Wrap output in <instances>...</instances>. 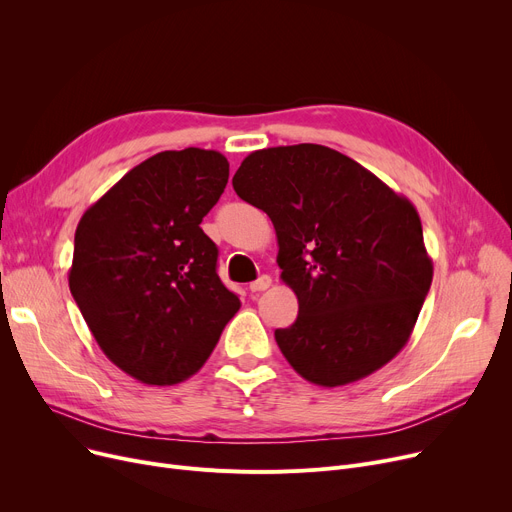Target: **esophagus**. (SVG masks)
<instances>
[{"label": "esophagus", "instance_id": "34e87169", "mask_svg": "<svg viewBox=\"0 0 512 512\" xmlns=\"http://www.w3.org/2000/svg\"><path fill=\"white\" fill-rule=\"evenodd\" d=\"M272 286V278L270 276H259L255 282L249 284V290L251 292H261V290H267Z\"/></svg>", "mask_w": 512, "mask_h": 512}]
</instances>
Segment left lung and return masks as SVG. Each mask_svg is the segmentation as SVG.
<instances>
[{"label": "left lung", "mask_w": 512, "mask_h": 512, "mask_svg": "<svg viewBox=\"0 0 512 512\" xmlns=\"http://www.w3.org/2000/svg\"><path fill=\"white\" fill-rule=\"evenodd\" d=\"M232 186L276 228L280 278L299 299L297 321L274 332L292 369L334 388L392 361L434 276L415 205L313 143L253 151Z\"/></svg>", "instance_id": "8db88e82"}]
</instances>
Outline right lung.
<instances>
[{
    "instance_id": "add662e5",
    "label": "right lung",
    "mask_w": 512,
    "mask_h": 512,
    "mask_svg": "<svg viewBox=\"0 0 512 512\" xmlns=\"http://www.w3.org/2000/svg\"><path fill=\"white\" fill-rule=\"evenodd\" d=\"M220 151H161L124 174L80 218L72 297L103 355L130 378L172 386L195 375L240 301L201 230L228 182Z\"/></svg>"
}]
</instances>
